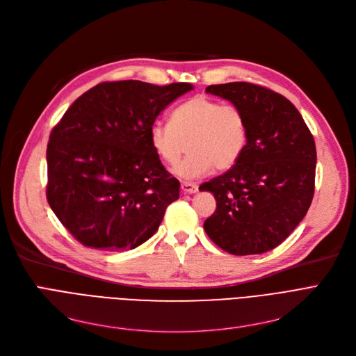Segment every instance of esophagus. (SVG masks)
<instances>
[{
    "mask_svg": "<svg viewBox=\"0 0 356 356\" xmlns=\"http://www.w3.org/2000/svg\"><path fill=\"white\" fill-rule=\"evenodd\" d=\"M197 191V186L191 181H181V192L186 195H193Z\"/></svg>",
    "mask_w": 356,
    "mask_h": 356,
    "instance_id": "esophagus-1",
    "label": "esophagus"
}]
</instances>
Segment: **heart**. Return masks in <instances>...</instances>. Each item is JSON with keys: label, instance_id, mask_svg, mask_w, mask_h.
Here are the masks:
<instances>
[{"label": "heart", "instance_id": "b5f03b06", "mask_svg": "<svg viewBox=\"0 0 356 356\" xmlns=\"http://www.w3.org/2000/svg\"><path fill=\"white\" fill-rule=\"evenodd\" d=\"M189 147V156L173 167L181 179H197L216 170H228L247 145V122L242 111L216 99L193 97L180 104L170 124L156 121L149 127V144L165 164H175Z\"/></svg>", "mask_w": 356, "mask_h": 356}]
</instances>
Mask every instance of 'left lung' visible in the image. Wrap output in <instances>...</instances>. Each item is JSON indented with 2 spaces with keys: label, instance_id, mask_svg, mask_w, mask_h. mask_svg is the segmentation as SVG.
<instances>
[{
  "label": "left lung",
  "instance_id": "8db88e82",
  "mask_svg": "<svg viewBox=\"0 0 356 356\" xmlns=\"http://www.w3.org/2000/svg\"><path fill=\"white\" fill-rule=\"evenodd\" d=\"M207 93L239 108L247 145L239 160L199 191L216 199L203 228L234 255L267 252L296 229L314 193L316 145L300 112L280 93L247 82L211 85Z\"/></svg>",
  "mask_w": 356,
  "mask_h": 356
}]
</instances>
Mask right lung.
I'll return each instance as SVG.
<instances>
[{
    "mask_svg": "<svg viewBox=\"0 0 356 356\" xmlns=\"http://www.w3.org/2000/svg\"><path fill=\"white\" fill-rule=\"evenodd\" d=\"M191 83L104 82L65 112L47 144V202L81 244L134 250L159 229L180 183L149 144V127Z\"/></svg>",
    "mask_w": 356,
    "mask_h": 356,
    "instance_id": "1",
    "label": "right lung"
}]
</instances>
